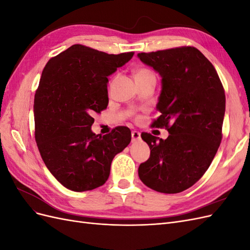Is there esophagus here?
Here are the masks:
<instances>
[{
  "instance_id": "1",
  "label": "esophagus",
  "mask_w": 250,
  "mask_h": 250,
  "mask_svg": "<svg viewBox=\"0 0 250 250\" xmlns=\"http://www.w3.org/2000/svg\"><path fill=\"white\" fill-rule=\"evenodd\" d=\"M131 138H132V142H133V143L140 141V140H141V132L135 131V130L132 131V132H131Z\"/></svg>"
}]
</instances>
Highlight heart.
I'll list each match as a JSON object with an SVG mask.
<instances>
[{
	"instance_id": "heart-1",
	"label": "heart",
	"mask_w": 250,
	"mask_h": 250,
	"mask_svg": "<svg viewBox=\"0 0 250 250\" xmlns=\"http://www.w3.org/2000/svg\"><path fill=\"white\" fill-rule=\"evenodd\" d=\"M153 75L149 70L147 69H140L135 73V78H140V77H147V76H151Z\"/></svg>"
}]
</instances>
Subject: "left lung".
Instances as JSON below:
<instances>
[{
    "label": "left lung",
    "instance_id": "left-lung-1",
    "mask_svg": "<svg viewBox=\"0 0 250 250\" xmlns=\"http://www.w3.org/2000/svg\"><path fill=\"white\" fill-rule=\"evenodd\" d=\"M138 57L161 75L162 90L153 122L165 127L163 140L144 132L150 148L139 177L148 188L166 194L192 187L208 169L222 140L225 94L214 65L194 47L139 53Z\"/></svg>",
    "mask_w": 250,
    "mask_h": 250
}]
</instances>
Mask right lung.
Wrapping results in <instances>:
<instances>
[{
    "label": "right lung",
    "instance_id": "add662e5",
    "mask_svg": "<svg viewBox=\"0 0 250 250\" xmlns=\"http://www.w3.org/2000/svg\"><path fill=\"white\" fill-rule=\"evenodd\" d=\"M133 54L73 44L44 66L34 97L35 141L52 175L69 190L103 186L113 157L129 145V128L120 126L102 137L92 125L94 113L107 107V77Z\"/></svg>",
    "mask_w": 250,
    "mask_h": 250
}]
</instances>
